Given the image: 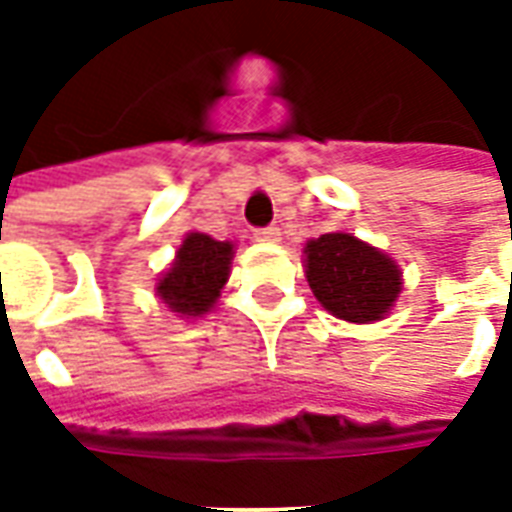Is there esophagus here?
Segmentation results:
<instances>
[{
  "mask_svg": "<svg viewBox=\"0 0 512 512\" xmlns=\"http://www.w3.org/2000/svg\"><path fill=\"white\" fill-rule=\"evenodd\" d=\"M279 227H274V224H268V227H257L255 230V238L257 241H266V244H274V241H279Z\"/></svg>",
  "mask_w": 512,
  "mask_h": 512,
  "instance_id": "obj_1",
  "label": "esophagus"
}]
</instances>
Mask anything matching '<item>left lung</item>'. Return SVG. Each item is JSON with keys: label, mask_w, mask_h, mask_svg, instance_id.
<instances>
[{"label": "left lung", "mask_w": 512, "mask_h": 512, "mask_svg": "<svg viewBox=\"0 0 512 512\" xmlns=\"http://www.w3.org/2000/svg\"><path fill=\"white\" fill-rule=\"evenodd\" d=\"M307 282L326 310L351 323L384 318L400 293V271L376 246L348 233L307 244Z\"/></svg>", "instance_id": "1"}]
</instances>
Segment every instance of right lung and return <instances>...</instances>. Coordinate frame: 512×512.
Returning <instances> with one entry per match:
<instances>
[{
  "label": "right lung",
  "instance_id": "right-lung-1",
  "mask_svg": "<svg viewBox=\"0 0 512 512\" xmlns=\"http://www.w3.org/2000/svg\"><path fill=\"white\" fill-rule=\"evenodd\" d=\"M230 260V241H213L211 235L189 233L180 244L172 268L158 279V296L172 312L205 315L230 277Z\"/></svg>",
  "mask_w": 512,
  "mask_h": 512
}]
</instances>
